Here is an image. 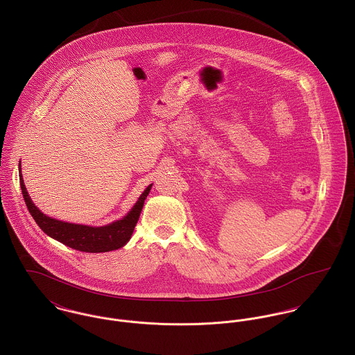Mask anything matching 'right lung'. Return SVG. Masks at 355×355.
Instances as JSON below:
<instances>
[{"label": "right lung", "mask_w": 355, "mask_h": 355, "mask_svg": "<svg viewBox=\"0 0 355 355\" xmlns=\"http://www.w3.org/2000/svg\"><path fill=\"white\" fill-rule=\"evenodd\" d=\"M20 187H21V193L27 204V208L31 216L34 218V220L37 222V225L43 230V233L80 252L101 253V252H110V250L119 249L130 239L135 226L139 220L140 212L143 209L144 200L148 196L153 185H150L143 192V195L139 197L137 202L133 205V208L129 211V214L125 218L102 227L67 223V222L49 218L40 212L28 196L21 173H20Z\"/></svg>", "instance_id": "right-lung-1"}]
</instances>
